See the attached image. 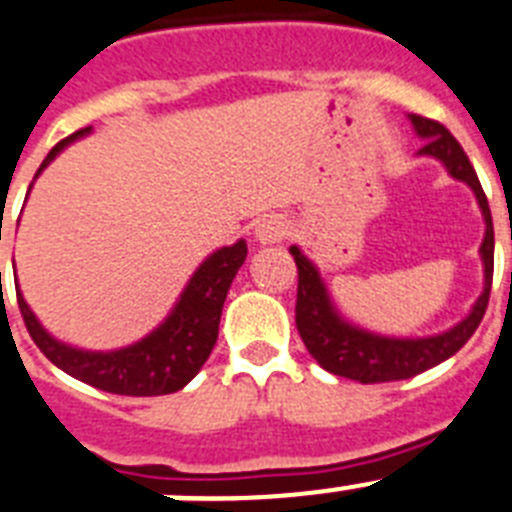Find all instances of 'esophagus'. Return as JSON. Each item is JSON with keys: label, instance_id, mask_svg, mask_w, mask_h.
Here are the masks:
<instances>
[{"label": "esophagus", "instance_id": "1", "mask_svg": "<svg viewBox=\"0 0 512 512\" xmlns=\"http://www.w3.org/2000/svg\"><path fill=\"white\" fill-rule=\"evenodd\" d=\"M286 229L288 224L283 221V216H265V219L257 224L255 234L262 244H273V242H281L286 237Z\"/></svg>", "mask_w": 512, "mask_h": 512}]
</instances>
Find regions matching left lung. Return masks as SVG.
Returning <instances> with one entry per match:
<instances>
[{
    "instance_id": "left-lung-1",
    "label": "left lung",
    "mask_w": 512,
    "mask_h": 512,
    "mask_svg": "<svg viewBox=\"0 0 512 512\" xmlns=\"http://www.w3.org/2000/svg\"><path fill=\"white\" fill-rule=\"evenodd\" d=\"M415 123V131L425 139L420 154L441 159L446 170L456 180H464L474 195H477L479 208L484 213V291L477 299L474 309L464 322H459L453 330L435 337H420V340H394V337H379L371 332H363L353 324L342 322L337 311L332 309L324 283L319 278L317 268L299 252V247H291V255L299 270V291H296V330L304 340L306 350L314 355V361L324 371L345 376V379L361 381V384H381V381H402L412 379L417 373L438 366L453 353H459L482 322L487 304H490L492 270H495V229H492V213L487 195H484L479 177L471 167L466 151L451 136L443 123L425 118V115H410Z\"/></svg>"
}]
</instances>
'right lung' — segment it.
I'll use <instances>...</instances> for the list:
<instances>
[{"instance_id": "right-lung-1", "label": "right lung", "mask_w": 512, "mask_h": 512, "mask_svg": "<svg viewBox=\"0 0 512 512\" xmlns=\"http://www.w3.org/2000/svg\"><path fill=\"white\" fill-rule=\"evenodd\" d=\"M87 131L90 128H79L77 133H71L53 146L43 159L41 170L71 139L84 136ZM244 257H247L244 239L213 252L201 268L195 270L167 322L131 348L115 350V353H87V350L61 345L38 324L35 314L22 299V293H17V306H20L22 322L28 327L30 337L53 366L110 394L159 397V394L180 391L208 361L219 337L226 293L237 270L242 268Z\"/></svg>"}]
</instances>
